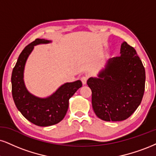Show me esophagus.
Listing matches in <instances>:
<instances>
[{
    "instance_id": "34e87169",
    "label": "esophagus",
    "mask_w": 156,
    "mask_h": 156,
    "mask_svg": "<svg viewBox=\"0 0 156 156\" xmlns=\"http://www.w3.org/2000/svg\"><path fill=\"white\" fill-rule=\"evenodd\" d=\"M81 80H82V82L83 84H85L87 83V76H83L81 78Z\"/></svg>"
}]
</instances>
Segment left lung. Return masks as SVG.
I'll use <instances>...</instances> for the list:
<instances>
[{
	"instance_id": "8db88e82",
	"label": "left lung",
	"mask_w": 156,
	"mask_h": 156,
	"mask_svg": "<svg viewBox=\"0 0 156 156\" xmlns=\"http://www.w3.org/2000/svg\"><path fill=\"white\" fill-rule=\"evenodd\" d=\"M120 54L107 61L98 77L87 82L94 112L106 122L128 119L141 103L145 92V70L135 49L124 42Z\"/></svg>"
}]
</instances>
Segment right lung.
I'll return each mask as SVG.
<instances>
[{"instance_id": "right-lung-1", "label": "right lung", "mask_w": 156, "mask_h": 156, "mask_svg": "<svg viewBox=\"0 0 156 156\" xmlns=\"http://www.w3.org/2000/svg\"><path fill=\"white\" fill-rule=\"evenodd\" d=\"M50 43V40L37 38L27 45L19 55L11 75L12 96L17 109L28 121L40 126H48L60 122L68 110L69 98L82 86L80 80L66 82L45 98L28 91L24 82L26 61L34 46Z\"/></svg>"}]
</instances>
